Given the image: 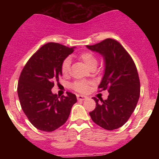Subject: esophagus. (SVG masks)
<instances>
[{
  "label": "esophagus",
  "mask_w": 159,
  "mask_h": 159,
  "mask_svg": "<svg viewBox=\"0 0 159 159\" xmlns=\"http://www.w3.org/2000/svg\"><path fill=\"white\" fill-rule=\"evenodd\" d=\"M77 99L80 101H82V100H85V99H88V97L87 96H84V95H77Z\"/></svg>",
  "instance_id": "esophagus-1"
}]
</instances>
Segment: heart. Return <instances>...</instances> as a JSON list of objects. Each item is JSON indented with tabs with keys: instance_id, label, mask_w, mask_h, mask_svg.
Returning <instances> with one entry per match:
<instances>
[{
	"instance_id": "1",
	"label": "heart",
	"mask_w": 159,
	"mask_h": 159,
	"mask_svg": "<svg viewBox=\"0 0 159 159\" xmlns=\"http://www.w3.org/2000/svg\"><path fill=\"white\" fill-rule=\"evenodd\" d=\"M79 57L91 70L95 69L96 67L98 60H97L96 57L93 53L90 52H84L81 53L79 56ZM70 70H71V60L69 58L64 59L63 60L62 64H61V66H60L61 73L63 74V75L67 76V75H69ZM91 84H92V83L89 82V81L76 80L71 84V88L78 92L86 93L89 90Z\"/></svg>"
}]
</instances>
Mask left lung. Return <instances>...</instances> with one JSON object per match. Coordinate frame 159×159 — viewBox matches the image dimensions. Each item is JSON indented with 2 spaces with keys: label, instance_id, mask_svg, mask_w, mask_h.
I'll list each match as a JSON object with an SVG mask.
<instances>
[{
  "label": "left lung",
  "instance_id": "left-lung-1",
  "mask_svg": "<svg viewBox=\"0 0 159 159\" xmlns=\"http://www.w3.org/2000/svg\"><path fill=\"white\" fill-rule=\"evenodd\" d=\"M87 48L103 57L105 71L99 88L109 92L107 99H99L101 102L94 97L96 107L89 115L92 121L103 129H118L127 123L139 99L140 81L136 66L120 43L111 38Z\"/></svg>",
  "mask_w": 159,
  "mask_h": 159
}]
</instances>
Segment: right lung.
Masks as SVG:
<instances>
[{"label":"right lung","instance_id":"obj_1","mask_svg":"<svg viewBox=\"0 0 159 159\" xmlns=\"http://www.w3.org/2000/svg\"><path fill=\"white\" fill-rule=\"evenodd\" d=\"M58 43L43 44L28 60L17 85V94L25 116L36 128L53 131L64 125L77 101L71 92L60 99L52 92L55 81L62 75L63 60L74 52Z\"/></svg>","mask_w":159,"mask_h":159}]
</instances>
